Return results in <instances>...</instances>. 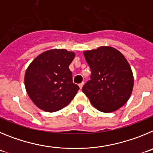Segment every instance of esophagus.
Wrapping results in <instances>:
<instances>
[{"instance_id": "esophagus-1", "label": "esophagus", "mask_w": 153, "mask_h": 153, "mask_svg": "<svg viewBox=\"0 0 153 153\" xmlns=\"http://www.w3.org/2000/svg\"><path fill=\"white\" fill-rule=\"evenodd\" d=\"M83 85H84V82H82V83H80L79 85H78V86H79L80 89L82 88V87H83Z\"/></svg>"}]
</instances>
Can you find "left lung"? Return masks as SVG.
Returning a JSON list of instances; mask_svg holds the SVG:
<instances>
[{
  "instance_id": "1",
  "label": "left lung",
  "mask_w": 153,
  "mask_h": 153,
  "mask_svg": "<svg viewBox=\"0 0 153 153\" xmlns=\"http://www.w3.org/2000/svg\"><path fill=\"white\" fill-rule=\"evenodd\" d=\"M84 56L91 75L82 91L92 105L104 113L114 112L124 105L134 84L131 67L124 56L111 46L85 51Z\"/></svg>"
}]
</instances>
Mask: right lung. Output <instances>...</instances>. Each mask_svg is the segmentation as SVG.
Segmentation results:
<instances>
[{
	"label": "right lung",
	"mask_w": 153,
	"mask_h": 153,
	"mask_svg": "<svg viewBox=\"0 0 153 153\" xmlns=\"http://www.w3.org/2000/svg\"><path fill=\"white\" fill-rule=\"evenodd\" d=\"M75 56L66 49H53L39 54L29 65L24 76L26 91L39 109L56 112L76 95L79 87L72 82L68 68Z\"/></svg>",
	"instance_id": "obj_1"
}]
</instances>
